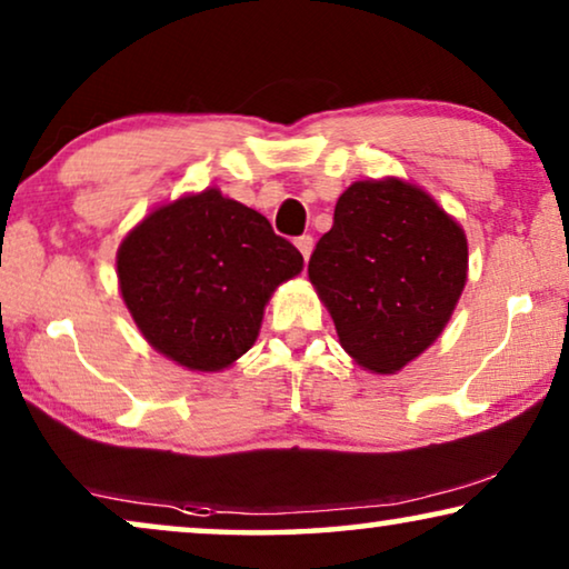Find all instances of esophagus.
<instances>
[{"label":"esophagus","instance_id":"obj_1","mask_svg":"<svg viewBox=\"0 0 569 569\" xmlns=\"http://www.w3.org/2000/svg\"><path fill=\"white\" fill-rule=\"evenodd\" d=\"M295 246H298V251L302 253V259H310V251H313V238L310 236H300L298 240H295Z\"/></svg>","mask_w":569,"mask_h":569}]
</instances>
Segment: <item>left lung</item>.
Listing matches in <instances>:
<instances>
[{
	"label": "left lung",
	"mask_w": 569,
	"mask_h": 569,
	"mask_svg": "<svg viewBox=\"0 0 569 569\" xmlns=\"http://www.w3.org/2000/svg\"><path fill=\"white\" fill-rule=\"evenodd\" d=\"M466 271L461 224L401 178L349 186L308 261L345 352L378 376L399 372L440 337Z\"/></svg>",
	"instance_id": "8db88e82"
}]
</instances>
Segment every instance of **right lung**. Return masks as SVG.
I'll use <instances>...</instances> for the list:
<instances>
[{
  "label": "right lung",
  "mask_w": 569,
  "mask_h": 569,
  "mask_svg": "<svg viewBox=\"0 0 569 569\" xmlns=\"http://www.w3.org/2000/svg\"><path fill=\"white\" fill-rule=\"evenodd\" d=\"M119 290L142 337L189 370L230 368L259 337L271 292L302 256L256 209L220 189L144 217L116 253Z\"/></svg>",
  "instance_id": "1"
}]
</instances>
